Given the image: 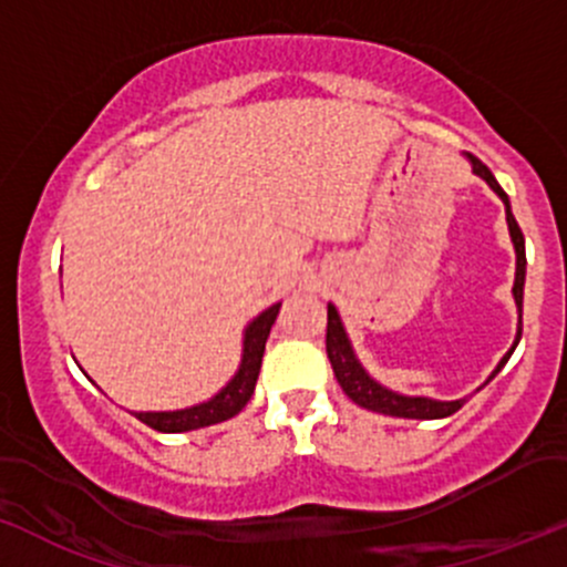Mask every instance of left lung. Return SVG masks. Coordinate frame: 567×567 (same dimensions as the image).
<instances>
[{"instance_id":"1","label":"left lung","mask_w":567,"mask_h":567,"mask_svg":"<svg viewBox=\"0 0 567 567\" xmlns=\"http://www.w3.org/2000/svg\"><path fill=\"white\" fill-rule=\"evenodd\" d=\"M467 157H470V163H473V174H478L481 178H484L488 187H492L494 193L499 195V200L505 204L508 230H511V238H514V247H516L514 299H516V307H519V331H516L514 348L508 350V355L497 363V369H494L492 378H488V380H494V374L505 367V361L511 359V353H514L516 344H519V339H522V299H524V268H527V255H524L522 228H519V223H516L514 214H511V200H508V195H505V189L499 187L497 178L492 176V171H488L478 157H473V154H467ZM326 353H329L331 369H333V374H337V383L342 385V391L348 393L355 404L372 410V413L396 415V419L429 421V419H445V415H454L456 410L464 404V399H456V402H437V399H426V396H402V393H393L389 389H383L380 383H374V380L363 372L359 359H355L353 348H350V342H348V333H344V329H342V320H339L337 309H333L331 303H329V323H326Z\"/></svg>"}]
</instances>
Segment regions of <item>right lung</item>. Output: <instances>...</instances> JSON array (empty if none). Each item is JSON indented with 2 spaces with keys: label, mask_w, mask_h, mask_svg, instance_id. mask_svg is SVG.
I'll return each mask as SVG.
<instances>
[{
  "label": "right lung",
  "mask_w": 567,
  "mask_h": 567,
  "mask_svg": "<svg viewBox=\"0 0 567 567\" xmlns=\"http://www.w3.org/2000/svg\"><path fill=\"white\" fill-rule=\"evenodd\" d=\"M279 303L268 307L264 315L249 323L247 333H244V355L241 367H238L236 378L225 385L223 391L214 399H208L204 404H195L187 410H174V413H135V419L143 421L146 426L157 429V432H189V429L212 426L219 421L234 419L236 413H241L244 404L252 399L255 383H258L260 374V361H264L266 339L271 331L274 320H277Z\"/></svg>",
  "instance_id": "add662e5"
}]
</instances>
